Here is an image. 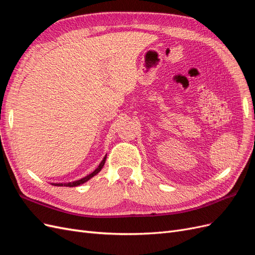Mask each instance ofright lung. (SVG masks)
Masks as SVG:
<instances>
[{"label":"right lung","mask_w":255,"mask_h":255,"mask_svg":"<svg viewBox=\"0 0 255 255\" xmlns=\"http://www.w3.org/2000/svg\"><path fill=\"white\" fill-rule=\"evenodd\" d=\"M105 160H106V155L104 156V158L102 159L101 163H100V165L97 167L96 170L94 172H91L90 174L86 175L85 177H83V179L81 180H78V181H74V182H69V183H53L52 185H55V186H66V187H75V186H79V185L81 184H84L85 182L89 181L92 176H95L96 174H98L100 171H101V169L103 168L104 164H105Z\"/></svg>","instance_id":"add662e5"}]
</instances>
